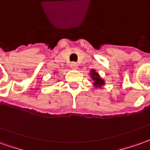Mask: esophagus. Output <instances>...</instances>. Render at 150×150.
I'll use <instances>...</instances> for the list:
<instances>
[{
  "label": "esophagus",
  "instance_id": "obj_1",
  "mask_svg": "<svg viewBox=\"0 0 150 150\" xmlns=\"http://www.w3.org/2000/svg\"><path fill=\"white\" fill-rule=\"evenodd\" d=\"M70 67L72 70H77L78 69V65L76 63H75V62H72V63L70 64Z\"/></svg>",
  "mask_w": 150,
  "mask_h": 150
}]
</instances>
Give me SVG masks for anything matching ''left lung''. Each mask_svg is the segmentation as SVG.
<instances>
[{
	"instance_id": "left-lung-1",
	"label": "left lung",
	"mask_w": 150,
	"mask_h": 150,
	"mask_svg": "<svg viewBox=\"0 0 150 150\" xmlns=\"http://www.w3.org/2000/svg\"><path fill=\"white\" fill-rule=\"evenodd\" d=\"M89 76L93 80V85L96 88H101L105 85V80L101 78L99 74L96 71V70L92 69L89 72Z\"/></svg>"
}]
</instances>
